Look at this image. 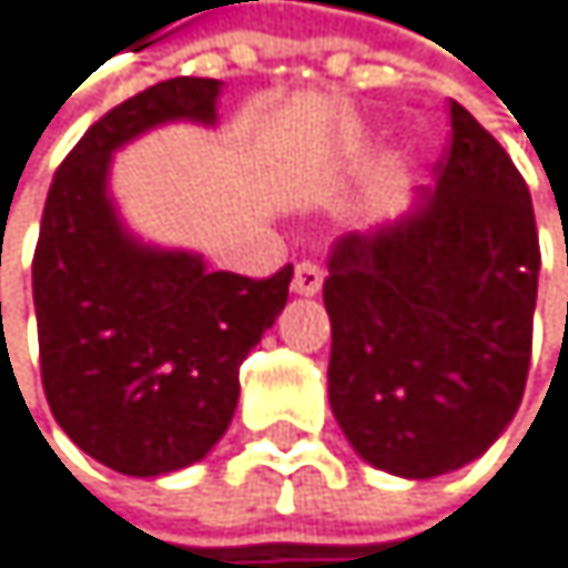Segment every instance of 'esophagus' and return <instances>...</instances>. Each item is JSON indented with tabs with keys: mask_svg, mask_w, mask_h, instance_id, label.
I'll return each instance as SVG.
<instances>
[{
	"mask_svg": "<svg viewBox=\"0 0 568 568\" xmlns=\"http://www.w3.org/2000/svg\"><path fill=\"white\" fill-rule=\"evenodd\" d=\"M323 290V272L313 262H300L293 275V293L296 296H316Z\"/></svg>",
	"mask_w": 568,
	"mask_h": 568,
	"instance_id": "1",
	"label": "esophagus"
}]
</instances>
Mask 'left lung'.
<instances>
[{
    "label": "left lung",
    "mask_w": 568,
    "mask_h": 568,
    "mask_svg": "<svg viewBox=\"0 0 568 568\" xmlns=\"http://www.w3.org/2000/svg\"><path fill=\"white\" fill-rule=\"evenodd\" d=\"M436 190L351 231L331 258V408L364 464L429 480L484 456L525 395L538 296L531 193L500 142L449 108Z\"/></svg>",
    "instance_id": "left-lung-1"
}]
</instances>
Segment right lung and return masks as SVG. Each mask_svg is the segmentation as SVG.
Masks as SVG:
<instances>
[{
    "instance_id": "add662e5",
    "label": "right lung",
    "mask_w": 568,
    "mask_h": 568,
    "mask_svg": "<svg viewBox=\"0 0 568 568\" xmlns=\"http://www.w3.org/2000/svg\"><path fill=\"white\" fill-rule=\"evenodd\" d=\"M221 81L170 78L98 119L60 163L33 255L40 375L53 419L129 477L204 460L237 408V367L290 300L272 278L211 272L142 242L112 193L115 152L173 125H217Z\"/></svg>"
}]
</instances>
